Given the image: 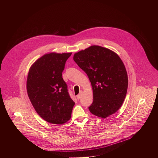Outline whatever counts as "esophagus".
I'll return each mask as SVG.
<instances>
[{
  "mask_svg": "<svg viewBox=\"0 0 158 158\" xmlns=\"http://www.w3.org/2000/svg\"><path fill=\"white\" fill-rule=\"evenodd\" d=\"M81 94H82V91L80 92V93L76 96V98H77V99H79L80 98H81Z\"/></svg>",
  "mask_w": 158,
  "mask_h": 158,
  "instance_id": "34e87169",
  "label": "esophagus"
}]
</instances>
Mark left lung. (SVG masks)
<instances>
[{"label": "left lung", "mask_w": 158, "mask_h": 158, "mask_svg": "<svg viewBox=\"0 0 158 158\" xmlns=\"http://www.w3.org/2000/svg\"><path fill=\"white\" fill-rule=\"evenodd\" d=\"M73 60L87 74L92 86L90 113L102 118L116 113L128 88L127 71L118 54L106 48L92 45L75 53Z\"/></svg>", "instance_id": "1"}]
</instances>
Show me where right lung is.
I'll return each mask as SVG.
<instances>
[{
	"label": "right lung",
	"instance_id": "1",
	"mask_svg": "<svg viewBox=\"0 0 158 158\" xmlns=\"http://www.w3.org/2000/svg\"><path fill=\"white\" fill-rule=\"evenodd\" d=\"M72 53L46 54L31 66L27 81L31 102L44 120L62 124L71 118L75 105L62 77L66 61Z\"/></svg>",
	"mask_w": 158,
	"mask_h": 158
}]
</instances>
